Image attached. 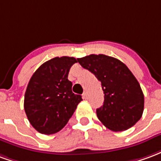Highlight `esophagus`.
<instances>
[{
    "instance_id": "esophagus-1",
    "label": "esophagus",
    "mask_w": 161,
    "mask_h": 161,
    "mask_svg": "<svg viewBox=\"0 0 161 161\" xmlns=\"http://www.w3.org/2000/svg\"><path fill=\"white\" fill-rule=\"evenodd\" d=\"M83 98H84V99H87L88 98V93L86 91L84 92V94H83Z\"/></svg>"
}]
</instances>
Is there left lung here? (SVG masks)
<instances>
[{
  "instance_id": "obj_1",
  "label": "left lung",
  "mask_w": 161,
  "mask_h": 161,
  "mask_svg": "<svg viewBox=\"0 0 161 161\" xmlns=\"http://www.w3.org/2000/svg\"><path fill=\"white\" fill-rule=\"evenodd\" d=\"M77 61L101 81L104 102L97 108V115L102 123L115 132L133 127L143 113L144 95L126 64L103 54H91Z\"/></svg>"
}]
</instances>
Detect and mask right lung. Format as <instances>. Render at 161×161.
Wrapping results in <instances>:
<instances>
[{
    "instance_id": "1",
    "label": "right lung",
    "mask_w": 161,
    "mask_h": 161,
    "mask_svg": "<svg viewBox=\"0 0 161 161\" xmlns=\"http://www.w3.org/2000/svg\"><path fill=\"white\" fill-rule=\"evenodd\" d=\"M73 57H56L41 64L31 77L24 99V108L31 125L44 135L61 130L83 99L71 91L68 80Z\"/></svg>"
}]
</instances>
